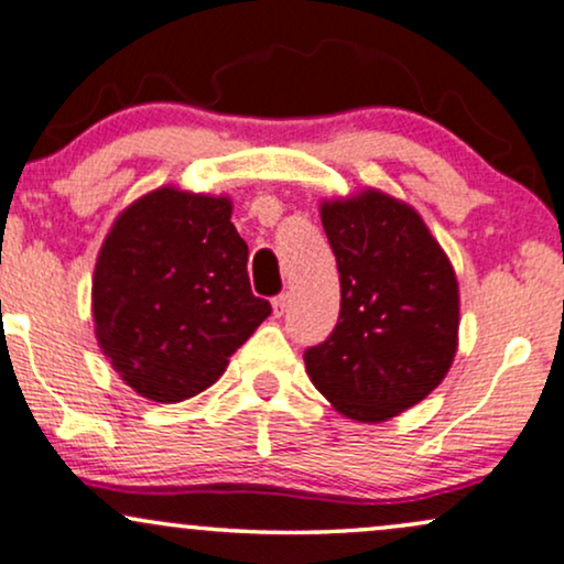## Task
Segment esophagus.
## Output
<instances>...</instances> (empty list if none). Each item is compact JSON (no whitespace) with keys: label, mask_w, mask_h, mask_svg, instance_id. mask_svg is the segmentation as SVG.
<instances>
[{"label":"esophagus","mask_w":564,"mask_h":564,"mask_svg":"<svg viewBox=\"0 0 564 564\" xmlns=\"http://www.w3.org/2000/svg\"><path fill=\"white\" fill-rule=\"evenodd\" d=\"M286 304H289V294H278V296H273V312H275V317H281L283 312H286Z\"/></svg>","instance_id":"obj_1"}]
</instances>
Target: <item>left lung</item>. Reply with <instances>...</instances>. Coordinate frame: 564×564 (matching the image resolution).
Here are the masks:
<instances>
[{"label":"left lung","instance_id":"8db88e82","mask_svg":"<svg viewBox=\"0 0 564 564\" xmlns=\"http://www.w3.org/2000/svg\"><path fill=\"white\" fill-rule=\"evenodd\" d=\"M321 217L341 310L304 365L341 415L381 423L444 381L457 349V278L415 209L381 192L325 202Z\"/></svg>","mask_w":564,"mask_h":564}]
</instances>
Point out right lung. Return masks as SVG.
I'll list each match as a JSON object with an SVG mask.
<instances>
[{
  "mask_svg": "<svg viewBox=\"0 0 564 564\" xmlns=\"http://www.w3.org/2000/svg\"><path fill=\"white\" fill-rule=\"evenodd\" d=\"M249 249L223 196L158 188L115 220L94 270L99 347L135 393L183 402L273 312L252 294Z\"/></svg>",
  "mask_w": 564,
  "mask_h": 564,
  "instance_id": "obj_1",
  "label": "right lung"
}]
</instances>
